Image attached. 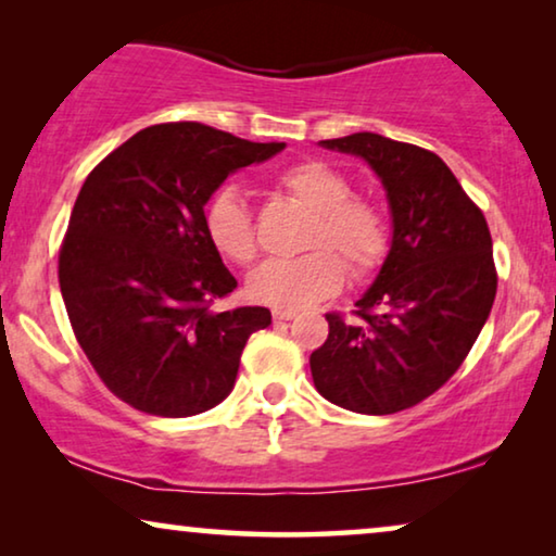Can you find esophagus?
<instances>
[{
    "mask_svg": "<svg viewBox=\"0 0 556 556\" xmlns=\"http://www.w3.org/2000/svg\"><path fill=\"white\" fill-rule=\"evenodd\" d=\"M295 316H299L295 308H273V318H276V321H291Z\"/></svg>",
    "mask_w": 556,
    "mask_h": 556,
    "instance_id": "34e87169",
    "label": "esophagus"
}]
</instances>
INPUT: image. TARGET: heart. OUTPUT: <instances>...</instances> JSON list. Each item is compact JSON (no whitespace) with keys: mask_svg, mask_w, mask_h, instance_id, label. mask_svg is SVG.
<instances>
[{"mask_svg":"<svg viewBox=\"0 0 556 556\" xmlns=\"http://www.w3.org/2000/svg\"><path fill=\"white\" fill-rule=\"evenodd\" d=\"M278 187L314 212L303 242L314 250L257 265L245 280L250 299L273 308H306L344 286L346 265L354 276H367L382 263L390 245L384 212L375 202L352 197L344 174L311 159L288 166ZM204 232L225 261L245 265L257 255L253 215L238 189L227 187L212 197L204 210Z\"/></svg>","mask_w":556,"mask_h":556,"instance_id":"obj_1","label":"heart"}]
</instances>
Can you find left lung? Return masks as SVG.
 Listing matches in <instances>:
<instances>
[{
	"instance_id": "obj_1",
	"label": "left lung",
	"mask_w": 556,
	"mask_h": 556,
	"mask_svg": "<svg viewBox=\"0 0 556 556\" xmlns=\"http://www.w3.org/2000/svg\"><path fill=\"white\" fill-rule=\"evenodd\" d=\"M359 156L387 192L392 240L356 321L326 314L329 339L311 354L321 397L362 415H392L430 397L476 344L496 299L483 212L443 159L362 131L318 141Z\"/></svg>"
}]
</instances>
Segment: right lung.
Returning a JSON list of instances; mask_svg holds the SVG:
<instances>
[{
    "mask_svg": "<svg viewBox=\"0 0 556 556\" xmlns=\"http://www.w3.org/2000/svg\"><path fill=\"white\" fill-rule=\"evenodd\" d=\"M283 149L194 121L159 124L88 174L60 250V293L98 377L131 407L189 417L232 392L270 311H210L238 280L210 245L204 204L230 174Z\"/></svg>",
    "mask_w": 556,
    "mask_h": 556,
    "instance_id": "1",
    "label": "right lung"
}]
</instances>
